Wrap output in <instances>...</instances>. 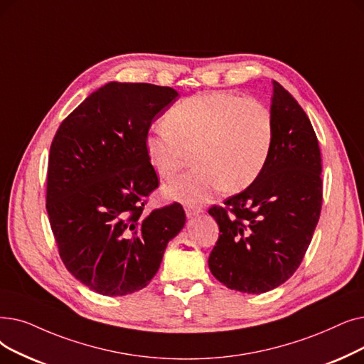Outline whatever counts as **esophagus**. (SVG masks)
I'll return each instance as SVG.
<instances>
[{
  "instance_id": "esophagus-1",
  "label": "esophagus",
  "mask_w": 364,
  "mask_h": 364,
  "mask_svg": "<svg viewBox=\"0 0 364 364\" xmlns=\"http://www.w3.org/2000/svg\"><path fill=\"white\" fill-rule=\"evenodd\" d=\"M184 210H186V215L187 217H195L199 213H202L200 207H196V205H191V203H187L186 207H184Z\"/></svg>"
}]
</instances>
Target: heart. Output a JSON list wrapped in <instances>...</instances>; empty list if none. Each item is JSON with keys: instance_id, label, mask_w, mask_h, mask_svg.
I'll return each mask as SVG.
<instances>
[{"instance_id": "1", "label": "heart", "mask_w": 364, "mask_h": 364, "mask_svg": "<svg viewBox=\"0 0 364 364\" xmlns=\"http://www.w3.org/2000/svg\"><path fill=\"white\" fill-rule=\"evenodd\" d=\"M165 128L146 135L144 150L161 177L173 176L192 153L193 169L168 181L162 193L186 203L207 200L217 188L241 192L262 173L274 146L271 109L226 90L192 95L173 104Z\"/></svg>"}]
</instances>
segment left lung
<instances>
[{"label": "left lung", "instance_id": "obj_1", "mask_svg": "<svg viewBox=\"0 0 364 364\" xmlns=\"http://www.w3.org/2000/svg\"><path fill=\"white\" fill-rule=\"evenodd\" d=\"M274 146L257 180L213 205L220 233L208 257L211 274L248 294L274 290L302 263L323 205L321 151L304 108L272 82Z\"/></svg>", "mask_w": 364, "mask_h": 364}]
</instances>
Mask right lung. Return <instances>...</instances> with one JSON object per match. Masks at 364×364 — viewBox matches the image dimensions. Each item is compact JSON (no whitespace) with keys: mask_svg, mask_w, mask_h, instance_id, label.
<instances>
[{"mask_svg":"<svg viewBox=\"0 0 364 364\" xmlns=\"http://www.w3.org/2000/svg\"><path fill=\"white\" fill-rule=\"evenodd\" d=\"M177 97L168 86L108 83L68 114L52 141L46 210L59 256L100 294L144 289L186 223L178 202L144 211L159 187L144 139Z\"/></svg>","mask_w":364,"mask_h":364,"instance_id":"add662e5","label":"right lung"}]
</instances>
